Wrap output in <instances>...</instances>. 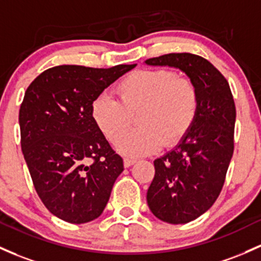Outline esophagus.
Segmentation results:
<instances>
[{"label":"esophagus","mask_w":261,"mask_h":261,"mask_svg":"<svg viewBox=\"0 0 261 261\" xmlns=\"http://www.w3.org/2000/svg\"><path fill=\"white\" fill-rule=\"evenodd\" d=\"M135 162H136V160L124 159V166H125V167H130V166H133Z\"/></svg>","instance_id":"esophagus-1"}]
</instances>
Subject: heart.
<instances>
[{
	"instance_id": "1",
	"label": "heart",
	"mask_w": 261,
	"mask_h": 261,
	"mask_svg": "<svg viewBox=\"0 0 261 261\" xmlns=\"http://www.w3.org/2000/svg\"><path fill=\"white\" fill-rule=\"evenodd\" d=\"M116 91L120 101L99 95L91 104V116L110 141L117 140V151L125 156L150 154L162 142L174 145L188 133L198 111L194 83L167 69L133 71L117 84ZM136 113L139 127L123 136Z\"/></svg>"
}]
</instances>
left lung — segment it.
Masks as SVG:
<instances>
[{
	"label": "left lung",
	"mask_w": 261,
	"mask_h": 261,
	"mask_svg": "<svg viewBox=\"0 0 261 261\" xmlns=\"http://www.w3.org/2000/svg\"><path fill=\"white\" fill-rule=\"evenodd\" d=\"M145 64L179 69L198 90L193 125L172 150L154 160L146 196L154 217L185 224L210 210L222 191L234 150L236 104L227 79L202 57L170 53Z\"/></svg>",
	"instance_id": "left-lung-1"
}]
</instances>
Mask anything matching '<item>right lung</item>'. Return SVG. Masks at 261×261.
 Listing matches in <instances>:
<instances>
[{
	"instance_id": "right-lung-1",
	"label": "right lung",
	"mask_w": 261,
	"mask_h": 261,
	"mask_svg": "<svg viewBox=\"0 0 261 261\" xmlns=\"http://www.w3.org/2000/svg\"><path fill=\"white\" fill-rule=\"evenodd\" d=\"M135 67L58 65L25 90L19 109L22 152L39 198L59 219L83 224L107 207L124 162L94 122L91 104Z\"/></svg>"
}]
</instances>
